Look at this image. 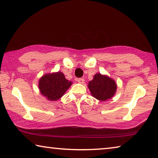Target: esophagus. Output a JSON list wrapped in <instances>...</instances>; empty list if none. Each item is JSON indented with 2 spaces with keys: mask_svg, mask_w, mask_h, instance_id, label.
Segmentation results:
<instances>
[{
  "mask_svg": "<svg viewBox=\"0 0 158 158\" xmlns=\"http://www.w3.org/2000/svg\"><path fill=\"white\" fill-rule=\"evenodd\" d=\"M77 81H78V83H79V84H83L85 81V80L84 79H81V78H79V79H77Z\"/></svg>",
  "mask_w": 158,
  "mask_h": 158,
  "instance_id": "1",
  "label": "esophagus"
}]
</instances>
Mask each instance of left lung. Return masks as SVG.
I'll return each instance as SVG.
<instances>
[{
    "instance_id": "8db88e82",
    "label": "left lung",
    "mask_w": 158,
    "mask_h": 158,
    "mask_svg": "<svg viewBox=\"0 0 158 158\" xmlns=\"http://www.w3.org/2000/svg\"><path fill=\"white\" fill-rule=\"evenodd\" d=\"M88 87L91 95L100 101H106L115 95L117 84L113 79L100 73L95 74L92 81H89Z\"/></svg>"
}]
</instances>
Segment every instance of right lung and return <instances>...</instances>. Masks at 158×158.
Wrapping results in <instances>:
<instances>
[{
	"label": "right lung",
	"instance_id": "obj_1",
	"mask_svg": "<svg viewBox=\"0 0 158 158\" xmlns=\"http://www.w3.org/2000/svg\"><path fill=\"white\" fill-rule=\"evenodd\" d=\"M73 82L65 79L63 73L45 74L39 80L38 88L42 95L50 101H56L65 94Z\"/></svg>",
	"mask_w": 158,
	"mask_h": 158
}]
</instances>
